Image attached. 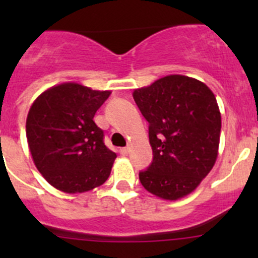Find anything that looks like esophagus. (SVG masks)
Instances as JSON below:
<instances>
[{"mask_svg": "<svg viewBox=\"0 0 258 258\" xmlns=\"http://www.w3.org/2000/svg\"><path fill=\"white\" fill-rule=\"evenodd\" d=\"M119 153H121L122 156H127L128 155V148H126V147L121 148V150H119Z\"/></svg>", "mask_w": 258, "mask_h": 258, "instance_id": "34e87169", "label": "esophagus"}]
</instances>
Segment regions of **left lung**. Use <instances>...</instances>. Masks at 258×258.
<instances>
[{"label": "left lung", "mask_w": 258, "mask_h": 258, "mask_svg": "<svg viewBox=\"0 0 258 258\" xmlns=\"http://www.w3.org/2000/svg\"><path fill=\"white\" fill-rule=\"evenodd\" d=\"M134 98L148 122L153 158L140 181L151 194L177 200L194 191L217 158L221 114L205 83L181 75L135 90Z\"/></svg>", "instance_id": "8db88e82"}]
</instances>
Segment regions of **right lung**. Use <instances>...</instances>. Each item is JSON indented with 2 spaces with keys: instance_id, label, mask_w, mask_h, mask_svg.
<instances>
[{
  "instance_id": "obj_1",
  "label": "right lung",
  "mask_w": 258,
  "mask_h": 258,
  "mask_svg": "<svg viewBox=\"0 0 258 258\" xmlns=\"http://www.w3.org/2000/svg\"><path fill=\"white\" fill-rule=\"evenodd\" d=\"M110 93L62 83L45 91L31 106L26 136L33 162L59 191H90L110 176L117 156L93 121Z\"/></svg>"
}]
</instances>
